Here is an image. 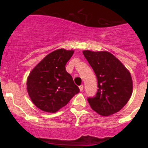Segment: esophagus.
I'll return each mask as SVG.
<instances>
[{"label":"esophagus","instance_id":"1","mask_svg":"<svg viewBox=\"0 0 148 148\" xmlns=\"http://www.w3.org/2000/svg\"><path fill=\"white\" fill-rule=\"evenodd\" d=\"M79 90L81 91V92H82V91L84 90V86H83V85H81V86H79Z\"/></svg>","mask_w":148,"mask_h":148}]
</instances>
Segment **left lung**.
I'll list each match as a JSON object with an SVG mask.
<instances>
[{
	"label": "left lung",
	"mask_w": 148,
	"mask_h": 148,
	"mask_svg": "<svg viewBox=\"0 0 148 148\" xmlns=\"http://www.w3.org/2000/svg\"><path fill=\"white\" fill-rule=\"evenodd\" d=\"M83 54L97 78L96 96L88 98L91 108L104 117L119 112L132 94L133 84L129 70L107 51L84 50Z\"/></svg>",
	"instance_id": "obj_1"
}]
</instances>
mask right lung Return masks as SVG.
Wrapping results in <instances>:
<instances>
[{
    "instance_id": "obj_1",
    "label": "right lung",
    "mask_w": 148,
    "mask_h": 148,
    "mask_svg": "<svg viewBox=\"0 0 148 148\" xmlns=\"http://www.w3.org/2000/svg\"><path fill=\"white\" fill-rule=\"evenodd\" d=\"M74 52L64 49L53 51L30 72L26 82L28 96L42 111H59L79 92L65 67Z\"/></svg>"
}]
</instances>
